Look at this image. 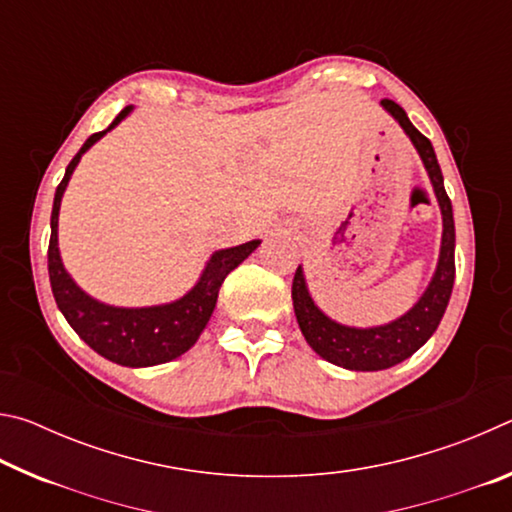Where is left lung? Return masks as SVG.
Returning a JSON list of instances; mask_svg holds the SVG:
<instances>
[{
    "instance_id": "obj_1",
    "label": "left lung",
    "mask_w": 512,
    "mask_h": 512,
    "mask_svg": "<svg viewBox=\"0 0 512 512\" xmlns=\"http://www.w3.org/2000/svg\"><path fill=\"white\" fill-rule=\"evenodd\" d=\"M381 106H384L388 115L404 128V133L409 135V140L413 142L415 151H418L424 169L429 173L433 194H436L440 214H443V241H440L436 273H433L427 291L422 293L420 300L415 302L404 316L377 327H348L325 316L323 311L316 307V302L311 300L305 273H302V266H298L296 275H293L291 298L302 336H305L311 350H314L318 357L334 363V366L357 372L386 370L391 366H397V363H402L404 359H409L413 352H418L422 345L431 339V334L436 332L440 320H443L456 275L454 212L452 201H449V196L445 192L443 171H440L433 146L427 137L411 124V119L406 117V112L397 106L395 101L384 99Z\"/></svg>"
}]
</instances>
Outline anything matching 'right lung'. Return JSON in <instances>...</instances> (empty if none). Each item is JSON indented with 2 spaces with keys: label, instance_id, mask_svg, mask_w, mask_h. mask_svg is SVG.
<instances>
[{
  "label": "right lung",
  "instance_id": "add662e5",
  "mask_svg": "<svg viewBox=\"0 0 512 512\" xmlns=\"http://www.w3.org/2000/svg\"><path fill=\"white\" fill-rule=\"evenodd\" d=\"M133 106H126L115 117L106 131L90 135L74 160L67 164L65 178L60 180L54 196V210H51V239H49V282L54 291L56 305L76 334L90 345L94 352L106 357L112 363L128 368H146L167 363L185 354L198 341V336L210 320L219 298V289L225 275L244 262L253 250L262 244L259 239L248 241L235 248L216 250L205 264L201 277L183 298L155 307H112L106 302L88 296L72 275L65 271L63 259L58 250V212L60 201L67 189L69 178L83 153L103 135L112 131L121 119L131 115Z\"/></svg>",
  "mask_w": 512,
  "mask_h": 512
}]
</instances>
